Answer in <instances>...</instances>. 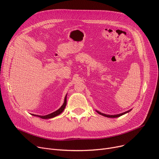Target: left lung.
Masks as SVG:
<instances>
[{"instance_id":"8db88e82","label":"left lung","mask_w":159,"mask_h":159,"mask_svg":"<svg viewBox=\"0 0 159 159\" xmlns=\"http://www.w3.org/2000/svg\"><path fill=\"white\" fill-rule=\"evenodd\" d=\"M131 110V109L129 110H128V111H125V112H124V113H120V114H117V115H106V114H104V113H101V112H100V111H97V110H96V111H97L98 114L101 115H102V116H106V117L116 118V117H119V116H122V115H124V114H126V113L129 112Z\"/></svg>"}]
</instances>
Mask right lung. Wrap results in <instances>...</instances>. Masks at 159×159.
<instances>
[{
    "mask_svg": "<svg viewBox=\"0 0 159 159\" xmlns=\"http://www.w3.org/2000/svg\"><path fill=\"white\" fill-rule=\"evenodd\" d=\"M67 95H66L65 98H64V103L62 105V106L59 108V109L57 110V111L50 113V114H48V115H44V116H41V115H34V114H31L33 116H39V117L41 118V119H51V118H53L55 117V116L60 115L61 113H62V111H64V108L66 107V104H67Z\"/></svg>",
    "mask_w": 159,
    "mask_h": 159,
    "instance_id": "1",
    "label": "right lung"
}]
</instances>
